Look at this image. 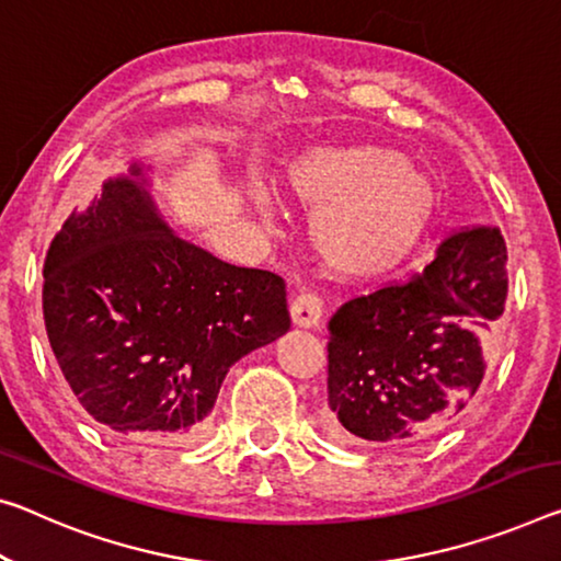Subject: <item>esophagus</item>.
Returning a JSON list of instances; mask_svg holds the SVG:
<instances>
[{"label": "esophagus", "mask_w": 561, "mask_h": 561, "mask_svg": "<svg viewBox=\"0 0 561 561\" xmlns=\"http://www.w3.org/2000/svg\"><path fill=\"white\" fill-rule=\"evenodd\" d=\"M289 314L291 322L297 327L312 329L319 324V319H322V299H319L314 291H301V295L291 299Z\"/></svg>", "instance_id": "esophagus-1"}]
</instances>
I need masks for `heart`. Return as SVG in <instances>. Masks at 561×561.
<instances>
[{"instance_id":"1","label":"heart","mask_w":561,"mask_h":561,"mask_svg":"<svg viewBox=\"0 0 561 561\" xmlns=\"http://www.w3.org/2000/svg\"><path fill=\"white\" fill-rule=\"evenodd\" d=\"M291 199L314 209L312 237L334 270L381 274L409 260L437 225L442 194L389 147H314L282 167ZM254 207L270 202L252 192Z\"/></svg>"}]
</instances>
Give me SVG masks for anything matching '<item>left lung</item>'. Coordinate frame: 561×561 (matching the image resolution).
I'll use <instances>...</instances> for the list:
<instances>
[{"label":"left lung","instance_id":"8db88e82","mask_svg":"<svg viewBox=\"0 0 561 561\" xmlns=\"http://www.w3.org/2000/svg\"><path fill=\"white\" fill-rule=\"evenodd\" d=\"M506 244L496 227L449 234L412 279L354 297L329 319L327 430L342 442L409 444L465 412L504 312Z\"/></svg>","mask_w":561,"mask_h":561}]
</instances>
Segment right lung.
I'll use <instances>...</instances> for the list:
<instances>
[{"label": "right lung", "mask_w": 561, "mask_h": 561, "mask_svg": "<svg viewBox=\"0 0 561 561\" xmlns=\"http://www.w3.org/2000/svg\"><path fill=\"white\" fill-rule=\"evenodd\" d=\"M42 309L87 414L147 439L197 432L229 367L289 329L284 279L176 237L139 164L51 239Z\"/></svg>", "instance_id": "1"}]
</instances>
